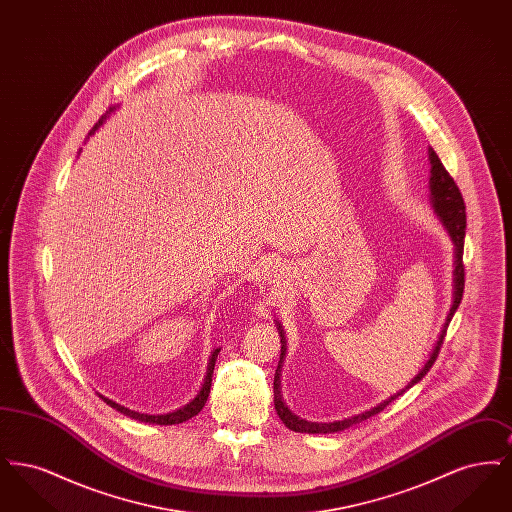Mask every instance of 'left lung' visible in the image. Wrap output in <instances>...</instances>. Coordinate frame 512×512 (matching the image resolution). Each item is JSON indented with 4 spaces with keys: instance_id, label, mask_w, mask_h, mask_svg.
Listing matches in <instances>:
<instances>
[{
    "instance_id": "obj_1",
    "label": "left lung",
    "mask_w": 512,
    "mask_h": 512,
    "mask_svg": "<svg viewBox=\"0 0 512 512\" xmlns=\"http://www.w3.org/2000/svg\"><path fill=\"white\" fill-rule=\"evenodd\" d=\"M430 163H432V176H430V192H432V205L436 209V213L439 215V219L443 222V226L447 228L453 244H455V301H453V307L447 315V322L439 334L438 345L432 353V357L428 359V363L424 365V368L414 376L413 380L409 382L407 388H403L401 391H397L395 395H391L390 399H386L384 403L376 405L374 409L365 411V413L357 414V416H351V418H345V420H336V422H309V420H303L284 405L282 401V395H280V372H282V359L286 355V345H282V353H280V363L276 368V374H274V407H276V413L280 416V420L293 430V432H301V434H334V432H341L353 424H359L366 418L374 416V414L384 411L388 405H390L393 399H397L399 395H403L409 388H413L416 382H420L428 370L432 368V365L436 363L438 359L439 349L443 345V340L447 336V326L451 322V318L455 315L461 299H463L464 292V234H466V213H464V199L459 186L455 184L453 176L447 172V169L443 167L441 159L438 157V153L430 147ZM280 328V326H278ZM280 336H282V330H280ZM284 340V336H282ZM286 343V341H282Z\"/></svg>"
}]
</instances>
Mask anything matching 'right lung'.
Listing matches in <instances>:
<instances>
[{
    "mask_svg": "<svg viewBox=\"0 0 512 512\" xmlns=\"http://www.w3.org/2000/svg\"><path fill=\"white\" fill-rule=\"evenodd\" d=\"M115 107H111L101 119H99L96 124H94V128L90 130V136L98 130L99 126L103 124V121L107 119V115L113 111ZM220 349H215L213 351V355H211V359H209V366H207V376H205V382H203V388L201 391L195 395L194 401H190L188 405H184L182 409H178V411H174V413L167 414H144V413H136V411H130V409H126V407H122L119 403H115V401H111V399H107V397H103V395H99L109 407H113V409H117V411H121L122 414H126V416H130V418H134V420H140V422H149V424H161V426H169V424H180V422H186V420H190L192 416L199 413L203 407H205V403H207V397H209V391H211V380H213V370H215V363H217V355H219Z\"/></svg>",
    "mask_w": 512,
    "mask_h": 512,
    "instance_id": "1",
    "label": "right lung"
}]
</instances>
